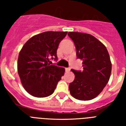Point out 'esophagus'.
Masks as SVG:
<instances>
[{
  "label": "esophagus",
  "mask_w": 126,
  "mask_h": 126,
  "mask_svg": "<svg viewBox=\"0 0 126 126\" xmlns=\"http://www.w3.org/2000/svg\"><path fill=\"white\" fill-rule=\"evenodd\" d=\"M70 70H71V69H70V68H65V71H67V72H69V71H70Z\"/></svg>",
  "instance_id": "obj_1"
}]
</instances>
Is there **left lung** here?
<instances>
[{
    "label": "left lung",
    "mask_w": 126,
    "mask_h": 126,
    "mask_svg": "<svg viewBox=\"0 0 126 126\" xmlns=\"http://www.w3.org/2000/svg\"><path fill=\"white\" fill-rule=\"evenodd\" d=\"M77 49V59L82 61V71L71 69L75 78L69 84L70 94L81 101L96 97L109 80L112 64L105 46L91 34L69 32Z\"/></svg>",
    "instance_id": "8db88e82"
}]
</instances>
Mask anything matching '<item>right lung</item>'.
I'll list each match as a JSON object with an SVG mask.
<instances>
[{
    "label": "right lung",
    "instance_id": "add662e5",
    "mask_svg": "<svg viewBox=\"0 0 126 126\" xmlns=\"http://www.w3.org/2000/svg\"><path fill=\"white\" fill-rule=\"evenodd\" d=\"M67 34L57 31L42 32L31 37L21 49L17 71L23 88L31 95L46 97L54 92L65 69L49 62L51 59L57 60V48Z\"/></svg>",
    "mask_w": 126,
    "mask_h": 126
}]
</instances>
